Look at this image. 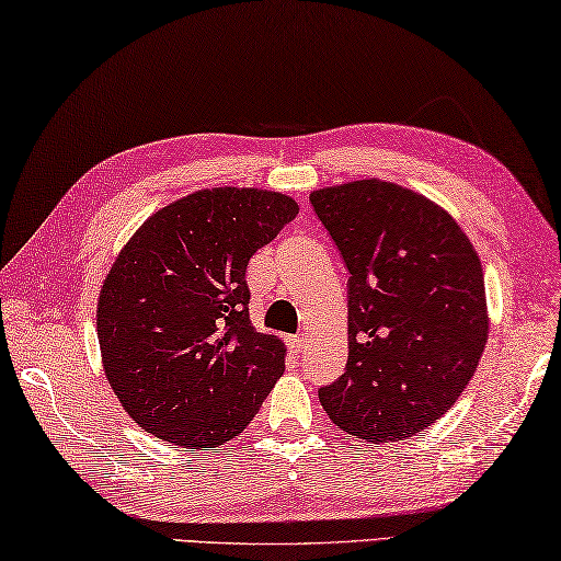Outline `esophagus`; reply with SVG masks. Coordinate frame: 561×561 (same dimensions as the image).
<instances>
[{
    "mask_svg": "<svg viewBox=\"0 0 561 561\" xmlns=\"http://www.w3.org/2000/svg\"><path fill=\"white\" fill-rule=\"evenodd\" d=\"M288 345L293 347V353H302V351H306L308 341H306V337H302V335H296V337H290Z\"/></svg>",
    "mask_w": 561,
    "mask_h": 561,
    "instance_id": "1",
    "label": "esophagus"
}]
</instances>
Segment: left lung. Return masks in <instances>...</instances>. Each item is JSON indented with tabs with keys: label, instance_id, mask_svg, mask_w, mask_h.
Returning <instances> with one entry per match:
<instances>
[{
	"label": "left lung",
	"instance_id": "1",
	"mask_svg": "<svg viewBox=\"0 0 561 561\" xmlns=\"http://www.w3.org/2000/svg\"><path fill=\"white\" fill-rule=\"evenodd\" d=\"M347 280V365L320 390L337 427L365 443L408 439L455 405L488 345L480 255L457 220L380 179L310 194Z\"/></svg>",
	"mask_w": 561,
	"mask_h": 561
}]
</instances>
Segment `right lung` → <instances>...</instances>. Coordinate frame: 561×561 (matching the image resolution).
Returning <instances> with one entry per match:
<instances>
[{
    "instance_id": "1",
    "label": "right lung",
    "mask_w": 561,
    "mask_h": 561,
    "mask_svg": "<svg viewBox=\"0 0 561 561\" xmlns=\"http://www.w3.org/2000/svg\"><path fill=\"white\" fill-rule=\"evenodd\" d=\"M298 204L265 188H201L151 214L99 290L101 365L136 425L179 447L243 433L286 370V345L255 333L245 265Z\"/></svg>"
}]
</instances>
